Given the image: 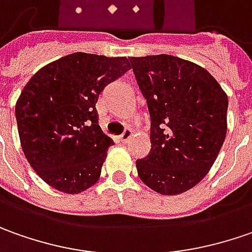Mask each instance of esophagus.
Segmentation results:
<instances>
[{
    "label": "esophagus",
    "mask_w": 252,
    "mask_h": 252,
    "mask_svg": "<svg viewBox=\"0 0 252 252\" xmlns=\"http://www.w3.org/2000/svg\"><path fill=\"white\" fill-rule=\"evenodd\" d=\"M131 136H132V131H131L129 128H126V131H124L123 134L120 135V141H121L123 143H126V142H128V141H129V138H131Z\"/></svg>",
    "instance_id": "esophagus-1"
}]
</instances>
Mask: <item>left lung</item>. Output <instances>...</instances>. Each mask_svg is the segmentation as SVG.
Returning a JSON list of instances; mask_svg holds the SVG:
<instances>
[{
    "label": "left lung",
    "mask_w": 252,
    "mask_h": 252,
    "mask_svg": "<svg viewBox=\"0 0 252 252\" xmlns=\"http://www.w3.org/2000/svg\"><path fill=\"white\" fill-rule=\"evenodd\" d=\"M151 116L152 148L136 160L153 191L176 195L196 186L218 158L227 129V96L206 69L178 57H129Z\"/></svg>",
    "instance_id": "8db88e82"
}]
</instances>
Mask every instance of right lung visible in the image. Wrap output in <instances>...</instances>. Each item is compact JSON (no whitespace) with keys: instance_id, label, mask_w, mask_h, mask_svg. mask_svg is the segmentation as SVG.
Wrapping results in <instances>:
<instances>
[{"instance_id":"1","label":"right lung","mask_w":252,"mask_h":252,"mask_svg":"<svg viewBox=\"0 0 252 252\" xmlns=\"http://www.w3.org/2000/svg\"><path fill=\"white\" fill-rule=\"evenodd\" d=\"M129 69L126 57L74 53L43 66L16 101L28 161L48 186L78 194L100 177L113 139L101 131L96 103Z\"/></svg>"}]
</instances>
